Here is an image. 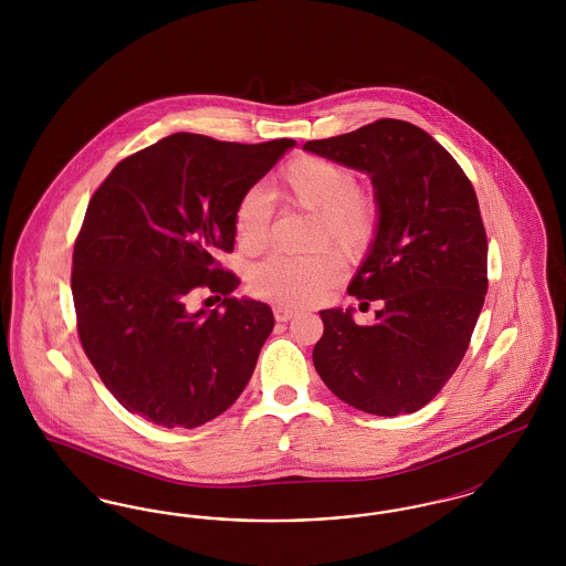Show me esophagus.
Returning a JSON list of instances; mask_svg holds the SVG:
<instances>
[{
    "instance_id": "esophagus-1",
    "label": "esophagus",
    "mask_w": 566,
    "mask_h": 566,
    "mask_svg": "<svg viewBox=\"0 0 566 566\" xmlns=\"http://www.w3.org/2000/svg\"><path fill=\"white\" fill-rule=\"evenodd\" d=\"M296 314H298V310L289 307V305H275V307H273V316H275L277 323H289Z\"/></svg>"
}]
</instances>
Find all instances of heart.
Segmentation results:
<instances>
[{
	"instance_id": "1",
	"label": "heart",
	"mask_w": 566,
	"mask_h": 566,
	"mask_svg": "<svg viewBox=\"0 0 566 566\" xmlns=\"http://www.w3.org/2000/svg\"><path fill=\"white\" fill-rule=\"evenodd\" d=\"M277 192L286 206L312 212L307 243L318 248L307 254H271L254 265L248 277L252 295L282 305H303L333 289L344 275L346 259L360 261L376 242L379 208L369 190L358 189L348 165L318 155H303L277 174ZM270 195L259 187L243 190L235 212L233 233L243 254L252 256L270 242Z\"/></svg>"
}]
</instances>
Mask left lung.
<instances>
[{
    "label": "left lung",
    "instance_id": "8db88e82",
    "mask_svg": "<svg viewBox=\"0 0 566 566\" xmlns=\"http://www.w3.org/2000/svg\"><path fill=\"white\" fill-rule=\"evenodd\" d=\"M303 148L367 171L379 208L376 242L348 293L381 310L369 326L352 310H323L314 367L344 403L413 413L454 376L484 305L488 240L473 185L439 142L397 118Z\"/></svg>",
    "mask_w": 566,
    "mask_h": 566
}]
</instances>
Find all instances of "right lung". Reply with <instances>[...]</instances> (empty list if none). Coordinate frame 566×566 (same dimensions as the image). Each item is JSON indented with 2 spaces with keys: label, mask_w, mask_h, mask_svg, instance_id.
Segmentation results:
<instances>
[{
  "label": "right lung",
  "mask_w": 566,
  "mask_h": 566,
  "mask_svg": "<svg viewBox=\"0 0 566 566\" xmlns=\"http://www.w3.org/2000/svg\"><path fill=\"white\" fill-rule=\"evenodd\" d=\"M295 146L174 134L118 163L88 201L72 259L84 354L127 411L167 429L201 427L238 401L273 331L268 303L231 293L240 277L233 212ZM223 295L190 313L189 298Z\"/></svg>",
  "instance_id": "obj_1"
}]
</instances>
